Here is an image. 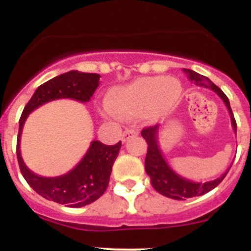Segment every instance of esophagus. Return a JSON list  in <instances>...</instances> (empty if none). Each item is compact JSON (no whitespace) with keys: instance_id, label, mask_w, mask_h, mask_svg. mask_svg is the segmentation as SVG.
Wrapping results in <instances>:
<instances>
[{"instance_id":"esophagus-1","label":"esophagus","mask_w":251,"mask_h":251,"mask_svg":"<svg viewBox=\"0 0 251 251\" xmlns=\"http://www.w3.org/2000/svg\"><path fill=\"white\" fill-rule=\"evenodd\" d=\"M137 134H138V129H136V128H127V129L123 132V134H122V142L124 143V142H127L130 137L137 136Z\"/></svg>"}]
</instances>
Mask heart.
Segmentation results:
<instances>
[{
  "mask_svg": "<svg viewBox=\"0 0 251 251\" xmlns=\"http://www.w3.org/2000/svg\"><path fill=\"white\" fill-rule=\"evenodd\" d=\"M182 93V84L176 77H139L128 85L113 88L106 98L108 106L101 113L105 117L117 113L123 117L145 114L150 119H158L178 105Z\"/></svg>",
  "mask_w": 251,
  "mask_h": 251,
  "instance_id": "1",
  "label": "heart"
}]
</instances>
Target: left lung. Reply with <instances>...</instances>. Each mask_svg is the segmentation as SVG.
<instances>
[{
	"label": "left lung",
	"instance_id": "8db88e82",
	"mask_svg": "<svg viewBox=\"0 0 251 251\" xmlns=\"http://www.w3.org/2000/svg\"><path fill=\"white\" fill-rule=\"evenodd\" d=\"M185 73L187 74L188 79L199 86H203V88H208L212 92L216 93L223 101L225 103L226 108L229 110L230 118H231V126L234 128L235 133H236V122H235L234 114H232L231 106H230V101L227 99L223 90L219 86L215 85L208 77L203 76V75L197 74V73L192 72L185 69ZM158 130L159 126L156 124L153 127L145 128L142 130V137L147 141L148 150L147 156H146L145 167L146 172L150 176L151 183H152L153 188L161 195L174 200H185V199H190V197L201 196L203 194H207L208 191H211L212 188L216 187L219 183L225 178L230 170V166L227 170L225 171V174L221 175L219 178L212 179V181H207V182H194L191 179H187L185 177L179 176L176 174L172 167L167 163L165 159L162 151L158 145Z\"/></svg>",
	"mask_w": 251,
	"mask_h": 251
}]
</instances>
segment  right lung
<instances>
[{
    "mask_svg": "<svg viewBox=\"0 0 251 251\" xmlns=\"http://www.w3.org/2000/svg\"><path fill=\"white\" fill-rule=\"evenodd\" d=\"M99 74L77 70L57 75L35 90L22 112L17 136V161L26 182L46 200L70 207H83L98 200L108 187L113 163L118 156L122 142L105 146L99 141H93L81 161L68 174L57 177H43L34 174L25 165L20 151L22 128L31 112L56 99L69 98L86 103L99 86Z\"/></svg>",
    "mask_w": 251,
    "mask_h": 251,
    "instance_id": "obj_1",
    "label": "right lung"
}]
</instances>
